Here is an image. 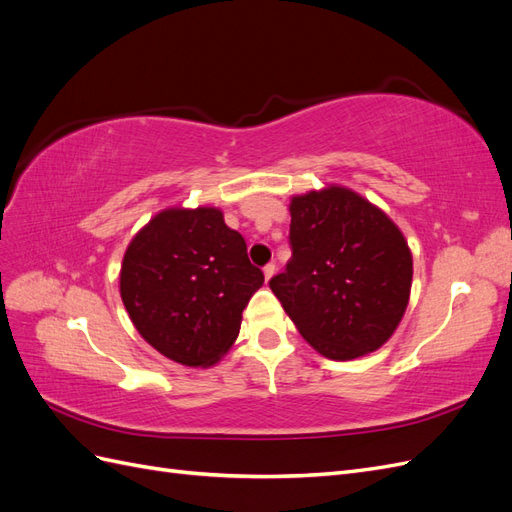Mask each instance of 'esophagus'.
Listing matches in <instances>:
<instances>
[{
	"mask_svg": "<svg viewBox=\"0 0 512 512\" xmlns=\"http://www.w3.org/2000/svg\"><path fill=\"white\" fill-rule=\"evenodd\" d=\"M275 275V265H273V262H269V265L265 267V280L269 282L271 280V277Z\"/></svg>",
	"mask_w": 512,
	"mask_h": 512,
	"instance_id": "1",
	"label": "esophagus"
}]
</instances>
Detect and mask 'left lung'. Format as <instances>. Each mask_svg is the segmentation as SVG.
<instances>
[{
  "instance_id": "obj_1",
  "label": "left lung",
  "mask_w": 512,
  "mask_h": 512,
  "mask_svg": "<svg viewBox=\"0 0 512 512\" xmlns=\"http://www.w3.org/2000/svg\"><path fill=\"white\" fill-rule=\"evenodd\" d=\"M290 218L292 258L269 282L284 312L327 359L376 352L410 301L412 252L404 232L337 183L292 196Z\"/></svg>"
}]
</instances>
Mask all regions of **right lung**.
<instances>
[{
	"label": "right lung",
	"instance_id": "1",
	"mask_svg": "<svg viewBox=\"0 0 512 512\" xmlns=\"http://www.w3.org/2000/svg\"><path fill=\"white\" fill-rule=\"evenodd\" d=\"M265 275L215 207H168L136 232L119 271L136 331L166 359L211 367L235 344Z\"/></svg>",
	"mask_w": 512,
	"mask_h": 512
}]
</instances>
